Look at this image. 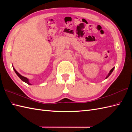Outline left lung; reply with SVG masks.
Segmentation results:
<instances>
[{"label": "left lung", "instance_id": "8db88e82", "mask_svg": "<svg viewBox=\"0 0 132 132\" xmlns=\"http://www.w3.org/2000/svg\"><path fill=\"white\" fill-rule=\"evenodd\" d=\"M113 70H114V68H112V69L111 70H110V71H109V74H108V75H107V76H106V77L105 78V79H106V78H107L109 76V75H110L111 74V73H112V71H113Z\"/></svg>", "mask_w": 132, "mask_h": 132}]
</instances>
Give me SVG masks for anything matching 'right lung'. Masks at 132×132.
<instances>
[{
  "label": "right lung",
  "mask_w": 132,
  "mask_h": 132,
  "mask_svg": "<svg viewBox=\"0 0 132 132\" xmlns=\"http://www.w3.org/2000/svg\"><path fill=\"white\" fill-rule=\"evenodd\" d=\"M13 70H14V71H15V72H16V74L17 75H18V76L20 78V79H21L22 80H23V82H26V83L28 84V85H32L31 84H30V83L29 82V79H28V78H26V77H23V76H22V75L20 74L19 73V72H18V71H17L16 70H15V69H14L13 68Z\"/></svg>",
  "instance_id": "1"
}]
</instances>
